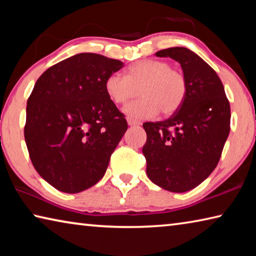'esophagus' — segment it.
Returning a JSON list of instances; mask_svg holds the SVG:
<instances>
[{
    "mask_svg": "<svg viewBox=\"0 0 256 256\" xmlns=\"http://www.w3.org/2000/svg\"><path fill=\"white\" fill-rule=\"evenodd\" d=\"M128 124L130 125V126H136V125H140L141 122H140V120H138L128 118Z\"/></svg>",
    "mask_w": 256,
    "mask_h": 256,
    "instance_id": "1",
    "label": "esophagus"
}]
</instances>
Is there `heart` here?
Returning <instances> with one entry per match:
<instances>
[{"instance_id": "b5f03b06", "label": "heart", "mask_w": 256, "mask_h": 256, "mask_svg": "<svg viewBox=\"0 0 256 256\" xmlns=\"http://www.w3.org/2000/svg\"><path fill=\"white\" fill-rule=\"evenodd\" d=\"M108 98L123 105L141 94L140 99L124 108L131 118H151L158 114H174L183 105L188 94L184 73L172 68L164 60H142L133 63L126 74L112 73L105 81Z\"/></svg>"}]
</instances>
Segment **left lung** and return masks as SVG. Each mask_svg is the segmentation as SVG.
<instances>
[{
  "mask_svg": "<svg viewBox=\"0 0 256 256\" xmlns=\"http://www.w3.org/2000/svg\"><path fill=\"white\" fill-rule=\"evenodd\" d=\"M156 55L180 64L188 94L170 118L144 123L142 152L150 180L182 193L201 184L218 164L230 131V105L218 74L194 52L172 47Z\"/></svg>",
  "mask_w": 256,
  "mask_h": 256,
  "instance_id": "obj_1",
  "label": "left lung"
}]
</instances>
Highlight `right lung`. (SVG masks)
Returning <instances> with one entry per match:
<instances>
[{
	"label": "right lung",
	"mask_w": 256,
	"mask_h": 256,
	"mask_svg": "<svg viewBox=\"0 0 256 256\" xmlns=\"http://www.w3.org/2000/svg\"><path fill=\"white\" fill-rule=\"evenodd\" d=\"M123 62L94 53L60 60L42 73L27 102L24 140L34 170L66 193L105 175L128 122L105 90Z\"/></svg>",
	"instance_id": "obj_1"
}]
</instances>
